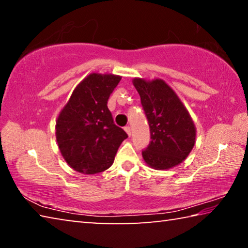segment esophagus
Masks as SVG:
<instances>
[{
    "label": "esophagus",
    "instance_id": "1",
    "mask_svg": "<svg viewBox=\"0 0 248 248\" xmlns=\"http://www.w3.org/2000/svg\"><path fill=\"white\" fill-rule=\"evenodd\" d=\"M124 131L127 132V134L129 137H131V128L129 127V125H127V127H124Z\"/></svg>",
    "mask_w": 248,
    "mask_h": 248
}]
</instances>
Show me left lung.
I'll return each mask as SVG.
<instances>
[{
	"mask_svg": "<svg viewBox=\"0 0 248 248\" xmlns=\"http://www.w3.org/2000/svg\"><path fill=\"white\" fill-rule=\"evenodd\" d=\"M132 83L148 118L151 142L142 152L144 162L155 170H169L182 163L196 142V127L187 108L174 90L161 78Z\"/></svg>",
	"mask_w": 248,
	"mask_h": 248,
	"instance_id": "8db88e82",
	"label": "left lung"
}]
</instances>
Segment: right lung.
<instances>
[{"instance_id": "right-lung-1", "label": "right lung", "mask_w": 248, "mask_h": 248, "mask_svg": "<svg viewBox=\"0 0 248 248\" xmlns=\"http://www.w3.org/2000/svg\"><path fill=\"white\" fill-rule=\"evenodd\" d=\"M121 77L91 73L75 87L56 121V138L65 162L78 173L93 175L114 163L128 136L114 124L107 102Z\"/></svg>"}]
</instances>
